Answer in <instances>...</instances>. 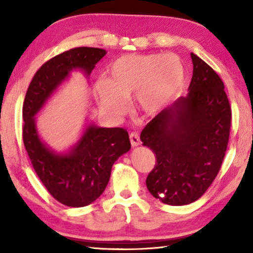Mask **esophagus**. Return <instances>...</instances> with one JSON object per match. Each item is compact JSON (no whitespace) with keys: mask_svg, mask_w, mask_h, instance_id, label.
Listing matches in <instances>:
<instances>
[{"mask_svg":"<svg viewBox=\"0 0 253 253\" xmlns=\"http://www.w3.org/2000/svg\"><path fill=\"white\" fill-rule=\"evenodd\" d=\"M129 139H130L131 146H138V145L140 144V139H139L138 132H135V131L130 132V134H129Z\"/></svg>","mask_w":253,"mask_h":253,"instance_id":"esophagus-1","label":"esophagus"}]
</instances>
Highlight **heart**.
I'll return each instance as SVG.
<instances>
[{
  "label": "heart",
  "mask_w": 253,
  "mask_h": 253,
  "mask_svg": "<svg viewBox=\"0 0 253 253\" xmlns=\"http://www.w3.org/2000/svg\"><path fill=\"white\" fill-rule=\"evenodd\" d=\"M184 81V67L174 54H128L111 65L107 81L97 84L105 109L121 113L125 99L135 96L145 114L164 109L176 96Z\"/></svg>",
  "instance_id": "obj_1"
}]
</instances>
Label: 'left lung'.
<instances>
[{"instance_id":"1","label":"left lung","mask_w":253,"mask_h":253,"mask_svg":"<svg viewBox=\"0 0 253 253\" xmlns=\"http://www.w3.org/2000/svg\"><path fill=\"white\" fill-rule=\"evenodd\" d=\"M193 76L188 93L162 110L140 134L156 155L146 185L163 203L185 205L200 199L221 169L231 127L223 81L191 53Z\"/></svg>"}]
</instances>
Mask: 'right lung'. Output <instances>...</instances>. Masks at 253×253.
Instances as JSON below:
<instances>
[{"instance_id": "add662e5", "label": "right lung", "mask_w": 253, "mask_h": 253, "mask_svg": "<svg viewBox=\"0 0 253 253\" xmlns=\"http://www.w3.org/2000/svg\"><path fill=\"white\" fill-rule=\"evenodd\" d=\"M105 54L104 49L80 46L55 55L36 72L24 98L22 136L30 161L53 199L70 208L85 207L102 194L114 163L130 149L129 136L121 127L90 124L69 153L57 154L41 142L34 116L70 71L89 76Z\"/></svg>"}]
</instances>
